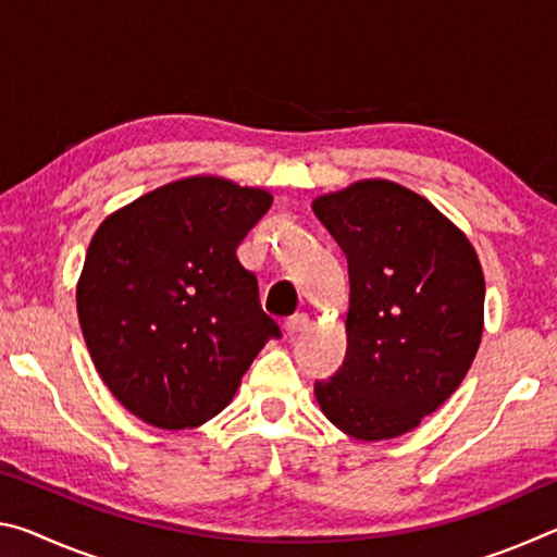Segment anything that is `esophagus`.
<instances>
[{
	"instance_id": "obj_1",
	"label": "esophagus",
	"mask_w": 557,
	"mask_h": 557,
	"mask_svg": "<svg viewBox=\"0 0 557 557\" xmlns=\"http://www.w3.org/2000/svg\"><path fill=\"white\" fill-rule=\"evenodd\" d=\"M307 326H309V317L307 314H295V317H289L287 322H285V332L289 336H297V334L305 332Z\"/></svg>"
}]
</instances>
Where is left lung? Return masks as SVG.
I'll use <instances>...</instances> for the list:
<instances>
[{
  "mask_svg": "<svg viewBox=\"0 0 557 557\" xmlns=\"http://www.w3.org/2000/svg\"><path fill=\"white\" fill-rule=\"evenodd\" d=\"M317 219L346 252V361L314 383L326 420L375 442L414 430L465 381L484 332V272L425 196L361 178L317 196Z\"/></svg>",
  "mask_w": 557,
  "mask_h": 557,
  "instance_id": "8db88e82",
  "label": "left lung"
}]
</instances>
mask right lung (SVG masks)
I'll use <instances>...</instances> for the list:
<instances>
[{
	"label": "right lung",
	"instance_id": "obj_1",
	"mask_svg": "<svg viewBox=\"0 0 557 557\" xmlns=\"http://www.w3.org/2000/svg\"><path fill=\"white\" fill-rule=\"evenodd\" d=\"M272 194L176 178L112 211L88 245L75 307L102 383L147 425L199 428L233 400L280 326L235 248Z\"/></svg>",
	"mask_w": 557,
	"mask_h": 557
}]
</instances>
